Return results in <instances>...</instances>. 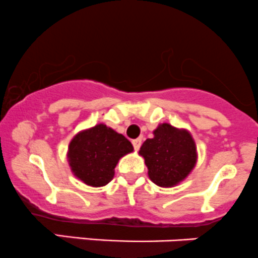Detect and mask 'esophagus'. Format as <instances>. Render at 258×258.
<instances>
[{
	"label": "esophagus",
	"instance_id": "34e87169",
	"mask_svg": "<svg viewBox=\"0 0 258 258\" xmlns=\"http://www.w3.org/2000/svg\"><path fill=\"white\" fill-rule=\"evenodd\" d=\"M132 143H133V147H134L135 151L139 150L140 147H142V139H134Z\"/></svg>",
	"mask_w": 258,
	"mask_h": 258
}]
</instances>
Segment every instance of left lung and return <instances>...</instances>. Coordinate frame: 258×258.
<instances>
[{
	"label": "left lung",
	"instance_id": "8db88e82",
	"mask_svg": "<svg viewBox=\"0 0 258 258\" xmlns=\"http://www.w3.org/2000/svg\"><path fill=\"white\" fill-rule=\"evenodd\" d=\"M154 137L143 143L139 154L148 166L151 181L161 187L179 184L195 168L196 145L190 133L163 123L153 132Z\"/></svg>",
	"mask_w": 258,
	"mask_h": 258
}]
</instances>
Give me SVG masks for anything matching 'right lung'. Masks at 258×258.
I'll use <instances>...</instances> for the list:
<instances>
[{
  "mask_svg": "<svg viewBox=\"0 0 258 258\" xmlns=\"http://www.w3.org/2000/svg\"><path fill=\"white\" fill-rule=\"evenodd\" d=\"M133 150L124 135L105 124H98L74 135L67 159L74 176L89 186L99 187L111 181L119 159Z\"/></svg>",
  "mask_w": 258,
  "mask_h": 258,
  "instance_id": "obj_1",
  "label": "right lung"
}]
</instances>
